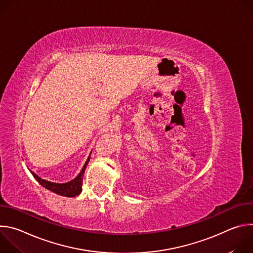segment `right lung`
Instances as JSON below:
<instances>
[{"label": "right lung", "instance_id": "obj_1", "mask_svg": "<svg viewBox=\"0 0 253 253\" xmlns=\"http://www.w3.org/2000/svg\"><path fill=\"white\" fill-rule=\"evenodd\" d=\"M90 160V156L88 157L87 161L85 162L81 172L79 173V175L74 178L73 180H71V181L67 182V183H55V182H50L47 181V180H44L42 178H40L37 174H35L34 172L31 171L32 175L35 177V179L37 180V181L46 189L59 194L61 196H66V197H74L77 196L81 193L82 191V182H83V175L85 172V169L87 167V164Z\"/></svg>", "mask_w": 253, "mask_h": 253}]
</instances>
